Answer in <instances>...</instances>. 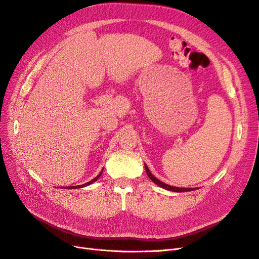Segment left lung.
I'll return each mask as SVG.
<instances>
[{
    "mask_svg": "<svg viewBox=\"0 0 259 259\" xmlns=\"http://www.w3.org/2000/svg\"><path fill=\"white\" fill-rule=\"evenodd\" d=\"M145 168H146L147 175L149 176V178H150L154 184H156L158 186L164 188V189L170 190V191H175V192H184V191H191V190H193L192 188H178V187H173V186H169V185L164 184V183L161 182V180H159L158 178H155V177L150 173V170H149V168L147 167V165H145Z\"/></svg>",
    "mask_w": 259,
    "mask_h": 259,
    "instance_id": "8db88e82",
    "label": "left lung"
}]
</instances>
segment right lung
I'll return each instance as SVG.
<instances>
[{
  "label": "right lung",
  "instance_id": "obj_1",
  "mask_svg": "<svg viewBox=\"0 0 259 259\" xmlns=\"http://www.w3.org/2000/svg\"><path fill=\"white\" fill-rule=\"evenodd\" d=\"M101 173H103V170L100 171V174L97 176V177H95L94 178L92 182H90V183H88V184H84V185H81V186H72V187H69V189H74V188H81V187H84V186H88V185H90V184H92V183H94V182H96V180L100 177V175H101Z\"/></svg>",
  "mask_w": 259,
  "mask_h": 259
}]
</instances>
